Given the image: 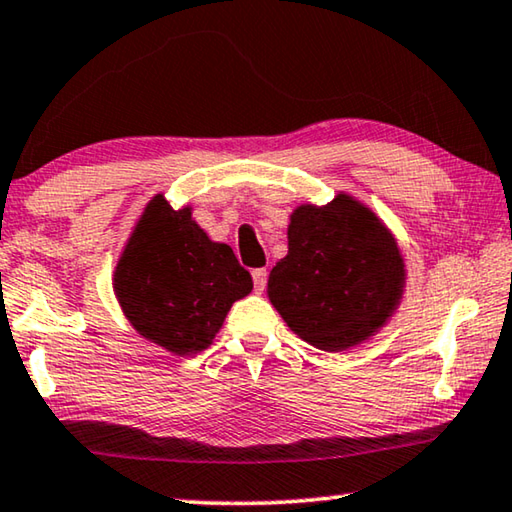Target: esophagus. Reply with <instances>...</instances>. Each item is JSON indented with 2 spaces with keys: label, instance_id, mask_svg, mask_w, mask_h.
<instances>
[{
  "label": "esophagus",
  "instance_id": "34e87169",
  "mask_svg": "<svg viewBox=\"0 0 512 512\" xmlns=\"http://www.w3.org/2000/svg\"><path fill=\"white\" fill-rule=\"evenodd\" d=\"M266 280H269V271H266V269H255L253 271V285H255L257 294H262V291H264Z\"/></svg>",
  "mask_w": 512,
  "mask_h": 512
}]
</instances>
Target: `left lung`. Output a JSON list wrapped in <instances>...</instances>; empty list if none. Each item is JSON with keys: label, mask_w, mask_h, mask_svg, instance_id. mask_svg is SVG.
Segmentation results:
<instances>
[{"label": "left lung", "mask_w": 512, "mask_h": 512, "mask_svg": "<svg viewBox=\"0 0 512 512\" xmlns=\"http://www.w3.org/2000/svg\"><path fill=\"white\" fill-rule=\"evenodd\" d=\"M289 253L269 275L287 326L321 351H346L383 328L405 282L399 246L378 216L346 193L291 214Z\"/></svg>", "instance_id": "8db88e82"}]
</instances>
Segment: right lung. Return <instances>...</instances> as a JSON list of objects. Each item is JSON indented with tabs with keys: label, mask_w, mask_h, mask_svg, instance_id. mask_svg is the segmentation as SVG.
Returning <instances> with one entry per match:
<instances>
[{
	"label": "right lung",
	"mask_w": 512,
	"mask_h": 512,
	"mask_svg": "<svg viewBox=\"0 0 512 512\" xmlns=\"http://www.w3.org/2000/svg\"><path fill=\"white\" fill-rule=\"evenodd\" d=\"M129 323L175 355L214 342L234 300L250 294L253 278L227 243H216L191 218L154 196L129 237L113 275Z\"/></svg>",
	"instance_id": "add662e5"
}]
</instances>
